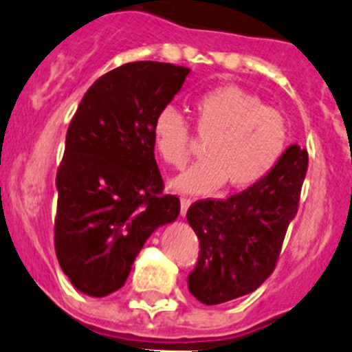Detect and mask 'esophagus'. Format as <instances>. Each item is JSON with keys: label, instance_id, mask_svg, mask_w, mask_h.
<instances>
[{"label": "esophagus", "instance_id": "34e87169", "mask_svg": "<svg viewBox=\"0 0 352 352\" xmlns=\"http://www.w3.org/2000/svg\"><path fill=\"white\" fill-rule=\"evenodd\" d=\"M191 199L189 198H180V215H186L187 210H189V206H191Z\"/></svg>", "mask_w": 352, "mask_h": 352}]
</instances>
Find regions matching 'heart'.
<instances>
[{
	"label": "heart",
	"mask_w": 352,
	"mask_h": 352,
	"mask_svg": "<svg viewBox=\"0 0 352 352\" xmlns=\"http://www.w3.org/2000/svg\"><path fill=\"white\" fill-rule=\"evenodd\" d=\"M196 130L208 137L205 160L172 182L177 191L208 195L224 184L241 191L264 179L283 156L287 121L254 94L234 85L205 91L195 100ZM153 140L166 165L182 168L191 154V133L175 107L161 109L153 121Z\"/></svg>",
	"instance_id": "b5f03b06"
}]
</instances>
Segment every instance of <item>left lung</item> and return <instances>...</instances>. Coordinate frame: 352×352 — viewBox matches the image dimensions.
<instances>
[{"label":"left lung","mask_w":352,"mask_h":352,"mask_svg":"<svg viewBox=\"0 0 352 352\" xmlns=\"http://www.w3.org/2000/svg\"><path fill=\"white\" fill-rule=\"evenodd\" d=\"M307 151L292 144L262 180L228 199H203L187 210L199 239L189 292L217 305L257 290L280 257L307 172Z\"/></svg>","instance_id":"obj_1"}]
</instances>
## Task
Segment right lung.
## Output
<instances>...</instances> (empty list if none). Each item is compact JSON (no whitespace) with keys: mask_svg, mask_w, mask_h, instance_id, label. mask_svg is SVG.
<instances>
[{"mask_svg":"<svg viewBox=\"0 0 352 352\" xmlns=\"http://www.w3.org/2000/svg\"><path fill=\"white\" fill-rule=\"evenodd\" d=\"M189 72L130 62L98 78L81 98L55 180V254L81 294L120 290L147 238L179 217V198L163 192L153 121Z\"/></svg>","mask_w":352,"mask_h":352,"instance_id":"obj_1","label":"right lung"}]
</instances>
